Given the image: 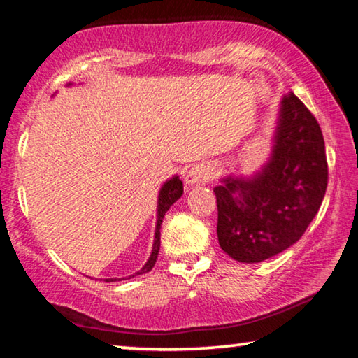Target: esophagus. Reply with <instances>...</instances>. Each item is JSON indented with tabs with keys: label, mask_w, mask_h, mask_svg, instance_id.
Wrapping results in <instances>:
<instances>
[{
	"label": "esophagus",
	"mask_w": 358,
	"mask_h": 358,
	"mask_svg": "<svg viewBox=\"0 0 358 358\" xmlns=\"http://www.w3.org/2000/svg\"><path fill=\"white\" fill-rule=\"evenodd\" d=\"M211 177H213V167L202 162V164L192 166L189 171L186 172L185 185H186V187H191L194 185L205 183V181H208Z\"/></svg>",
	"instance_id": "1"
}]
</instances>
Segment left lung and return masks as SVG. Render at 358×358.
Wrapping results in <instances>:
<instances>
[{"label": "left lung", "instance_id": "1", "mask_svg": "<svg viewBox=\"0 0 358 358\" xmlns=\"http://www.w3.org/2000/svg\"><path fill=\"white\" fill-rule=\"evenodd\" d=\"M270 155L250 175L213 187L221 250L243 264L276 256L300 240L320 208L329 169L320 126L290 92L278 108Z\"/></svg>", "mask_w": 358, "mask_h": 358}]
</instances>
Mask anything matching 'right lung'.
<instances>
[{
    "instance_id": "obj_1",
    "label": "right lung",
    "mask_w": 358,
    "mask_h": 358,
    "mask_svg": "<svg viewBox=\"0 0 358 358\" xmlns=\"http://www.w3.org/2000/svg\"><path fill=\"white\" fill-rule=\"evenodd\" d=\"M72 83H68L66 87H71ZM183 196V183L178 175H173L172 178L166 180L162 186L159 187V192H157V205H156V227H155V237H153V246H151V252L150 257L141 270L136 271L134 275L131 276H124V278H107V282H113V281H123V280H131V278L138 276V275H145L153 268L157 259V254H159V246H161V226H162V220H164L166 211L172 207V205L178 201V199Z\"/></svg>"
}]
</instances>
